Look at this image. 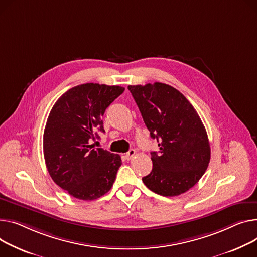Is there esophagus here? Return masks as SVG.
Returning a JSON list of instances; mask_svg holds the SVG:
<instances>
[{"instance_id": "34e87169", "label": "esophagus", "mask_w": 257, "mask_h": 257, "mask_svg": "<svg viewBox=\"0 0 257 257\" xmlns=\"http://www.w3.org/2000/svg\"><path fill=\"white\" fill-rule=\"evenodd\" d=\"M134 155H135V150L131 149V150H129V151L126 153L125 158H126V160H131V159L134 157Z\"/></svg>"}]
</instances>
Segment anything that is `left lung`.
<instances>
[{
	"instance_id": "obj_1",
	"label": "left lung",
	"mask_w": 257,
	"mask_h": 257,
	"mask_svg": "<svg viewBox=\"0 0 257 257\" xmlns=\"http://www.w3.org/2000/svg\"><path fill=\"white\" fill-rule=\"evenodd\" d=\"M158 152H151L152 172L144 184L162 196H177L192 188L211 159L208 134L186 97L162 82L128 85Z\"/></svg>"
}]
</instances>
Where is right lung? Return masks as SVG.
<instances>
[{
    "mask_svg": "<svg viewBox=\"0 0 257 257\" xmlns=\"http://www.w3.org/2000/svg\"><path fill=\"white\" fill-rule=\"evenodd\" d=\"M125 88L84 83L64 93L51 108L43 133L46 168L54 182L71 196L93 200L107 193L122 160L117 154L94 148L104 132L105 109Z\"/></svg>",
    "mask_w": 257,
    "mask_h": 257,
    "instance_id": "right-lung-1",
    "label": "right lung"
}]
</instances>
